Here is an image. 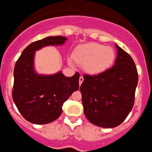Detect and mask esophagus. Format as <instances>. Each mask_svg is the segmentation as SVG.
<instances>
[{
	"label": "esophagus",
	"instance_id": "esophagus-1",
	"mask_svg": "<svg viewBox=\"0 0 152 152\" xmlns=\"http://www.w3.org/2000/svg\"><path fill=\"white\" fill-rule=\"evenodd\" d=\"M84 81V77H83V76H80L79 77V85L81 86L82 83V82Z\"/></svg>",
	"mask_w": 152,
	"mask_h": 152
}]
</instances>
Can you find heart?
I'll return each mask as SVG.
<instances>
[{
  "mask_svg": "<svg viewBox=\"0 0 152 152\" xmlns=\"http://www.w3.org/2000/svg\"><path fill=\"white\" fill-rule=\"evenodd\" d=\"M114 59L115 52L112 48L97 43H89L76 48L73 58H69V63L74 64L75 61L83 65L87 73L98 75L109 69Z\"/></svg>",
  "mask_w": 152,
  "mask_h": 152,
  "instance_id": "1",
  "label": "heart"
}]
</instances>
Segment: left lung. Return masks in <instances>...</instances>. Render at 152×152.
<instances>
[{
  "label": "left lung",
  "mask_w": 152,
  "mask_h": 152,
  "mask_svg": "<svg viewBox=\"0 0 152 152\" xmlns=\"http://www.w3.org/2000/svg\"><path fill=\"white\" fill-rule=\"evenodd\" d=\"M117 55L113 67L97 75H85L80 86L84 114L88 121L102 128H114L132 109L138 83L133 59L116 44Z\"/></svg>",
  "instance_id": "obj_1"
}]
</instances>
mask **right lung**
<instances>
[{"instance_id":"1","label":"right lung","mask_w":152,"mask_h":152,"mask_svg":"<svg viewBox=\"0 0 152 152\" xmlns=\"http://www.w3.org/2000/svg\"><path fill=\"white\" fill-rule=\"evenodd\" d=\"M67 39L48 36L31 43L23 50L14 67L12 99L25 120L36 124L55 121L63 112V103L79 88V74L66 77L61 71L39 75L34 69L36 50L46 46L63 45Z\"/></svg>"}]
</instances>
